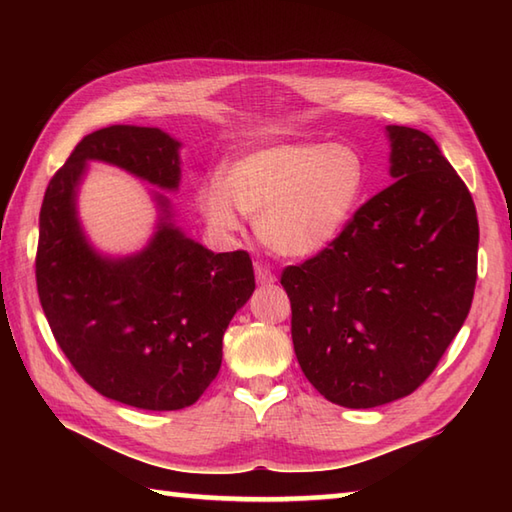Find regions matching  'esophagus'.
Returning <instances> with one entry per match:
<instances>
[{"mask_svg": "<svg viewBox=\"0 0 512 512\" xmlns=\"http://www.w3.org/2000/svg\"><path fill=\"white\" fill-rule=\"evenodd\" d=\"M255 279H257L259 286H270V284H275V281H277L273 270H270L264 264H255Z\"/></svg>", "mask_w": 512, "mask_h": 512, "instance_id": "esophagus-1", "label": "esophagus"}]
</instances>
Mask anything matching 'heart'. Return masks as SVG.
<instances>
[{
  "label": "heart",
  "mask_w": 512,
  "mask_h": 512,
  "mask_svg": "<svg viewBox=\"0 0 512 512\" xmlns=\"http://www.w3.org/2000/svg\"><path fill=\"white\" fill-rule=\"evenodd\" d=\"M363 160L341 143H279L228 162L204 180L195 204L217 235H233L245 215L270 250L286 257L321 253L339 237L363 193Z\"/></svg>",
  "instance_id": "obj_1"
}]
</instances>
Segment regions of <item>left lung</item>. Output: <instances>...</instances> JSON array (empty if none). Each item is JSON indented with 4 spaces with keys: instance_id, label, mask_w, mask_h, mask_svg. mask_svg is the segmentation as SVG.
<instances>
[{
    "instance_id": "1",
    "label": "left lung",
    "mask_w": 512,
    "mask_h": 512,
    "mask_svg": "<svg viewBox=\"0 0 512 512\" xmlns=\"http://www.w3.org/2000/svg\"><path fill=\"white\" fill-rule=\"evenodd\" d=\"M394 184L334 242L281 275L303 374L334 405L372 409L416 391L471 310L475 204L436 140L387 125Z\"/></svg>"
}]
</instances>
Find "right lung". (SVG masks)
<instances>
[{
	"mask_svg": "<svg viewBox=\"0 0 512 512\" xmlns=\"http://www.w3.org/2000/svg\"><path fill=\"white\" fill-rule=\"evenodd\" d=\"M180 147L158 127H103L54 173L39 213L37 290L54 339L99 394L147 411L189 407L213 383L228 323L255 290L253 262L187 237L160 191L149 242L101 253L83 231L79 189L90 162H105L178 191Z\"/></svg>",
	"mask_w": 512,
	"mask_h": 512,
	"instance_id": "obj_1",
	"label": "right lung"
}]
</instances>
